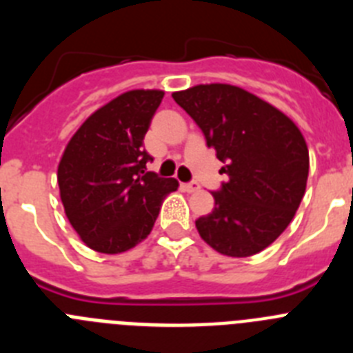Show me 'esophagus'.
<instances>
[{
	"label": "esophagus",
	"mask_w": 353,
	"mask_h": 353,
	"mask_svg": "<svg viewBox=\"0 0 353 353\" xmlns=\"http://www.w3.org/2000/svg\"><path fill=\"white\" fill-rule=\"evenodd\" d=\"M182 187L185 189L187 192H194L199 189V183L198 182H189V183H182Z\"/></svg>",
	"instance_id": "obj_1"
}]
</instances>
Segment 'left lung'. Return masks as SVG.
<instances>
[{"instance_id":"obj_1","label":"left lung","mask_w":353,"mask_h":353,"mask_svg":"<svg viewBox=\"0 0 353 353\" xmlns=\"http://www.w3.org/2000/svg\"><path fill=\"white\" fill-rule=\"evenodd\" d=\"M196 121L228 174L214 210L196 221L199 236L224 256L269 248L297 212L310 173V152L283 111L233 84H198L173 93Z\"/></svg>"}]
</instances>
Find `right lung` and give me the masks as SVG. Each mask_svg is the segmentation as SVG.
<instances>
[{
  "label": "right lung",
  "mask_w": 353,
  "mask_h": 353,
  "mask_svg": "<svg viewBox=\"0 0 353 353\" xmlns=\"http://www.w3.org/2000/svg\"><path fill=\"white\" fill-rule=\"evenodd\" d=\"M164 92L130 90L97 109L65 146L58 185L65 214L90 249L120 254L150 235L174 179L146 171L143 139Z\"/></svg>",
  "instance_id": "add662e5"
}]
</instances>
